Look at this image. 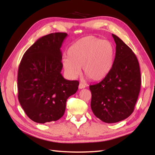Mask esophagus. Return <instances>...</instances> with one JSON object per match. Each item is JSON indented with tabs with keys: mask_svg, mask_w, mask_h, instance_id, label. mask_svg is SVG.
<instances>
[{
	"mask_svg": "<svg viewBox=\"0 0 155 155\" xmlns=\"http://www.w3.org/2000/svg\"><path fill=\"white\" fill-rule=\"evenodd\" d=\"M85 87V85H84L83 83H79V85H78V88L80 89V90H81V89H83Z\"/></svg>",
	"mask_w": 155,
	"mask_h": 155,
	"instance_id": "34e87169",
	"label": "esophagus"
}]
</instances>
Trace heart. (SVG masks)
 <instances>
[{
	"instance_id": "1",
	"label": "heart",
	"mask_w": 155,
	"mask_h": 155,
	"mask_svg": "<svg viewBox=\"0 0 155 155\" xmlns=\"http://www.w3.org/2000/svg\"><path fill=\"white\" fill-rule=\"evenodd\" d=\"M115 48L111 42L94 36H87L76 41L68 51V58L63 61L65 71L74 77L83 67L89 79L98 81L107 77L114 64Z\"/></svg>"
}]
</instances>
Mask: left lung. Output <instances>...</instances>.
<instances>
[{
    "mask_svg": "<svg viewBox=\"0 0 155 155\" xmlns=\"http://www.w3.org/2000/svg\"><path fill=\"white\" fill-rule=\"evenodd\" d=\"M116 44L112 68L104 79L90 85L91 108L106 123H115L129 117L134 111L141 87V74L134 52L114 34Z\"/></svg>",
    "mask_w": 155,
    "mask_h": 155,
    "instance_id": "left-lung-1",
    "label": "left lung"
}]
</instances>
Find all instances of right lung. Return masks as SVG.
<instances>
[{
	"label": "right lung",
	"mask_w": 155,
	"mask_h": 155,
	"mask_svg": "<svg viewBox=\"0 0 155 155\" xmlns=\"http://www.w3.org/2000/svg\"><path fill=\"white\" fill-rule=\"evenodd\" d=\"M68 35L54 33L38 39L23 55L18 73V100L25 114L37 123L57 121L64 115L67 99L79 82L61 74V47Z\"/></svg>",
	"instance_id": "1"
}]
</instances>
